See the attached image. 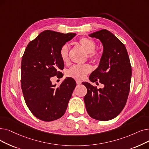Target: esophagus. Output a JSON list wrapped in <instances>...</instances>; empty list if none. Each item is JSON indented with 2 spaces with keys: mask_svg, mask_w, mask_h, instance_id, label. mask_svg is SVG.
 I'll return each mask as SVG.
<instances>
[{
  "mask_svg": "<svg viewBox=\"0 0 149 149\" xmlns=\"http://www.w3.org/2000/svg\"><path fill=\"white\" fill-rule=\"evenodd\" d=\"M76 83H77V85H80V84L81 83V81H80V80H76Z\"/></svg>",
  "mask_w": 149,
  "mask_h": 149,
  "instance_id": "esophagus-1",
  "label": "esophagus"
}]
</instances>
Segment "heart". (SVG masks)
<instances>
[{"instance_id":"1","label":"heart","mask_w":149,"mask_h":149,"mask_svg":"<svg viewBox=\"0 0 149 149\" xmlns=\"http://www.w3.org/2000/svg\"><path fill=\"white\" fill-rule=\"evenodd\" d=\"M77 43L86 52L89 58L97 59L99 57L98 52L95 50L97 45L93 40L87 38H82L80 39ZM60 55L64 63L69 61V47L68 44H64L61 47L60 50ZM91 67L89 64L74 65L66 71V75L75 80H81L85 78L86 75L91 72Z\"/></svg>"}]
</instances>
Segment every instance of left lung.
<instances>
[{
  "instance_id": "left-lung-1",
  "label": "left lung",
  "mask_w": 149,
  "mask_h": 149,
  "mask_svg": "<svg viewBox=\"0 0 149 149\" xmlns=\"http://www.w3.org/2000/svg\"><path fill=\"white\" fill-rule=\"evenodd\" d=\"M99 39L103 50L98 68L91 74L89 80L104 85L97 89L88 82L84 97L88 114L93 119L107 121L114 119L124 109L130 91L132 67L125 45L110 31L103 29L89 35Z\"/></svg>"
}]
</instances>
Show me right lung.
Instances as JSON below:
<instances>
[{
  "label": "right lung",
  "mask_w": 149,
  "mask_h": 149,
  "mask_svg": "<svg viewBox=\"0 0 149 149\" xmlns=\"http://www.w3.org/2000/svg\"><path fill=\"white\" fill-rule=\"evenodd\" d=\"M76 33L45 30L30 41L21 63V88L29 109L36 118L52 121L64 114L76 82L67 77L58 88L51 78L61 75L64 68L60 50Z\"/></svg>",
  "instance_id": "add662e5"
}]
</instances>
